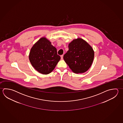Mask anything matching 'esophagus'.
Returning <instances> with one entry per match:
<instances>
[{"instance_id": "34e87169", "label": "esophagus", "mask_w": 123, "mask_h": 123, "mask_svg": "<svg viewBox=\"0 0 123 123\" xmlns=\"http://www.w3.org/2000/svg\"><path fill=\"white\" fill-rule=\"evenodd\" d=\"M63 55H61V56H60V57H61V60H63Z\"/></svg>"}]
</instances>
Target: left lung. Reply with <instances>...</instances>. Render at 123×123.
<instances>
[{
  "mask_svg": "<svg viewBox=\"0 0 123 123\" xmlns=\"http://www.w3.org/2000/svg\"><path fill=\"white\" fill-rule=\"evenodd\" d=\"M69 50L63 59L72 71L83 73L89 70L93 63L94 53L93 48L81 38L74 39L68 45Z\"/></svg>",
  "mask_w": 123,
  "mask_h": 123,
  "instance_id": "1",
  "label": "left lung"
}]
</instances>
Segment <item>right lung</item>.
<instances>
[{"mask_svg": "<svg viewBox=\"0 0 123 123\" xmlns=\"http://www.w3.org/2000/svg\"><path fill=\"white\" fill-rule=\"evenodd\" d=\"M29 57L35 70L43 74L50 73L60 59L56 49L45 37L40 38L33 45Z\"/></svg>", "mask_w": 123, "mask_h": 123, "instance_id": "1", "label": "right lung"}]
</instances>
